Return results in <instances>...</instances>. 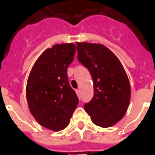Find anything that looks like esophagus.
<instances>
[{
    "label": "esophagus",
    "mask_w": 155,
    "mask_h": 155,
    "mask_svg": "<svg viewBox=\"0 0 155 155\" xmlns=\"http://www.w3.org/2000/svg\"><path fill=\"white\" fill-rule=\"evenodd\" d=\"M75 92H76V94L78 95V97H79V96H80V90H79V89H75Z\"/></svg>",
    "instance_id": "esophagus-1"
}]
</instances>
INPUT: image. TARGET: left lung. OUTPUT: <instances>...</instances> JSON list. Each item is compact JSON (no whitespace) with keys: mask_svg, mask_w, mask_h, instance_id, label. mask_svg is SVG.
Segmentation results:
<instances>
[{"mask_svg":"<svg viewBox=\"0 0 155 155\" xmlns=\"http://www.w3.org/2000/svg\"><path fill=\"white\" fill-rule=\"evenodd\" d=\"M78 60L89 71L94 96L84 109L95 125L110 127L125 116L130 100V81L117 56L101 44L76 42Z\"/></svg>","mask_w":155,"mask_h":155,"instance_id":"left-lung-1","label":"left lung"}]
</instances>
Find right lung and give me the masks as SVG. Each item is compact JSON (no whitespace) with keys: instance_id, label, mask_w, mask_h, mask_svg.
Returning a JSON list of instances; mask_svg holds the SVG:
<instances>
[{"instance_id":"add662e5","label":"right lung","mask_w":155,"mask_h":155,"mask_svg":"<svg viewBox=\"0 0 155 155\" xmlns=\"http://www.w3.org/2000/svg\"><path fill=\"white\" fill-rule=\"evenodd\" d=\"M75 50L72 43L48 48L35 62L28 78L26 98L30 113L40 125L54 131L69 125L79 104L68 77Z\"/></svg>"}]
</instances>
